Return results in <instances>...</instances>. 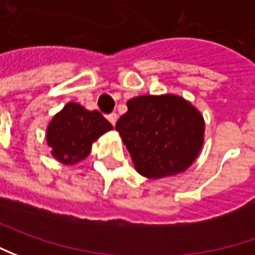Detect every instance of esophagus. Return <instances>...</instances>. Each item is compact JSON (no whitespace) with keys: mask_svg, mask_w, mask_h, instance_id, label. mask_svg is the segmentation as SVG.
<instances>
[{"mask_svg":"<svg viewBox=\"0 0 255 255\" xmlns=\"http://www.w3.org/2000/svg\"><path fill=\"white\" fill-rule=\"evenodd\" d=\"M107 119H109V121H110L113 126H116V123H117V120H119V116H117L116 113H111V114L107 116Z\"/></svg>","mask_w":255,"mask_h":255,"instance_id":"1","label":"esophagus"}]
</instances>
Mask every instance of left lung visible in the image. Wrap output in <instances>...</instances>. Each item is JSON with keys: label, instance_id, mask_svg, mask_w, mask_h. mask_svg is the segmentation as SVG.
Returning <instances> with one entry per match:
<instances>
[{"label": "left lung", "instance_id": "left-lung-1", "mask_svg": "<svg viewBox=\"0 0 255 255\" xmlns=\"http://www.w3.org/2000/svg\"><path fill=\"white\" fill-rule=\"evenodd\" d=\"M127 107L116 129L139 175L161 179L196 161L205 142V120L193 104L176 94H146L128 100Z\"/></svg>", "mask_w": 255, "mask_h": 255}]
</instances>
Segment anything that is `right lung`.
I'll list each match as a JSON object with an SVG mask.
<instances>
[{
	"label": "right lung",
	"instance_id": "obj_1",
	"mask_svg": "<svg viewBox=\"0 0 255 255\" xmlns=\"http://www.w3.org/2000/svg\"><path fill=\"white\" fill-rule=\"evenodd\" d=\"M113 126L99 111H89L77 103H67L46 128L52 156L63 165H75L92 152V145Z\"/></svg>",
	"mask_w": 255,
	"mask_h": 255
}]
</instances>
